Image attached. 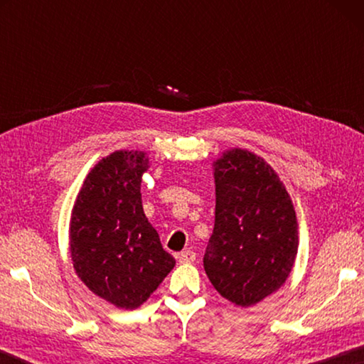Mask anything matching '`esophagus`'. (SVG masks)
<instances>
[{
    "mask_svg": "<svg viewBox=\"0 0 364 364\" xmlns=\"http://www.w3.org/2000/svg\"><path fill=\"white\" fill-rule=\"evenodd\" d=\"M196 260V252L194 250H184L178 255V262L180 263H193Z\"/></svg>",
    "mask_w": 364,
    "mask_h": 364,
    "instance_id": "obj_1",
    "label": "esophagus"
}]
</instances>
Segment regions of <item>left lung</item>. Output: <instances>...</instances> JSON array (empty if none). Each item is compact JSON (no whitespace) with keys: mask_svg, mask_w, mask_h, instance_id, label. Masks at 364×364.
<instances>
[{"mask_svg":"<svg viewBox=\"0 0 364 364\" xmlns=\"http://www.w3.org/2000/svg\"><path fill=\"white\" fill-rule=\"evenodd\" d=\"M215 228L204 268L232 304L250 306L284 284L299 247L284 184L263 159L232 149L215 162Z\"/></svg>","mask_w":364,"mask_h":364,"instance_id":"1","label":"left lung"}]
</instances>
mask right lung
<instances>
[{
	"mask_svg": "<svg viewBox=\"0 0 364 364\" xmlns=\"http://www.w3.org/2000/svg\"><path fill=\"white\" fill-rule=\"evenodd\" d=\"M149 160L117 151L90 171L70 220V255L90 291L133 310L149 299L175 258L165 252L141 202V176Z\"/></svg>",
	"mask_w": 364,
	"mask_h": 364,
	"instance_id": "right-lung-1",
	"label": "right lung"
}]
</instances>
